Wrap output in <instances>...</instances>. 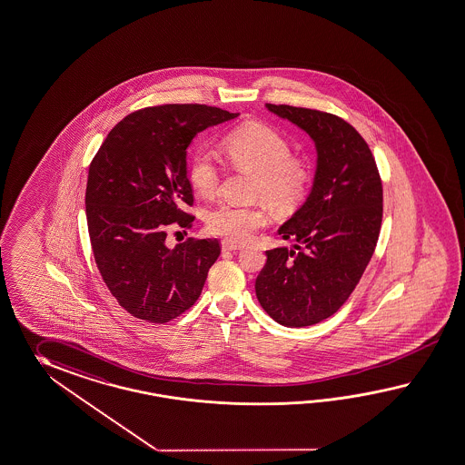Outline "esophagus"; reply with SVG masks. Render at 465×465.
<instances>
[{
	"label": "esophagus",
	"mask_w": 465,
	"mask_h": 465,
	"mask_svg": "<svg viewBox=\"0 0 465 465\" xmlns=\"http://www.w3.org/2000/svg\"><path fill=\"white\" fill-rule=\"evenodd\" d=\"M242 249H243L242 245H237V243H233V242H228V240L222 242V250H223V252H237V250Z\"/></svg>",
	"instance_id": "34e87169"
}]
</instances>
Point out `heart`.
Masks as SVG:
<instances>
[{"label": "heart", "instance_id": "b5f03b06", "mask_svg": "<svg viewBox=\"0 0 465 465\" xmlns=\"http://www.w3.org/2000/svg\"><path fill=\"white\" fill-rule=\"evenodd\" d=\"M223 151L237 170L253 173L252 196L277 212H292L309 196L314 183L311 161L292 153L289 137L272 125L247 123L223 137ZM190 182L204 198L215 196L222 171L210 151L200 149L190 163ZM269 215L263 204L220 203L206 218L208 230L233 243H243L265 227Z\"/></svg>", "mask_w": 465, "mask_h": 465}]
</instances>
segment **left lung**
I'll list each match as a JSON object with an SVG mask.
<instances>
[{
	"label": "left lung",
	"instance_id": "8db88e82",
	"mask_svg": "<svg viewBox=\"0 0 465 465\" xmlns=\"http://www.w3.org/2000/svg\"><path fill=\"white\" fill-rule=\"evenodd\" d=\"M316 141L317 171L306 203L279 235L294 249L267 250L255 292L282 326L317 324L350 299L373 257L383 220V183L373 153L340 115L267 104Z\"/></svg>",
	"mask_w": 465,
	"mask_h": 465
}]
</instances>
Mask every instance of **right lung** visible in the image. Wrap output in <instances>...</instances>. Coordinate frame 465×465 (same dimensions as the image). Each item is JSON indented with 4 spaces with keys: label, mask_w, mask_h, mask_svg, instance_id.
I'll list each match as a JSON object with an SVG mask.
<instances>
[{
    "label": "right lung",
    "mask_w": 465,
    "mask_h": 465,
    "mask_svg": "<svg viewBox=\"0 0 465 465\" xmlns=\"http://www.w3.org/2000/svg\"><path fill=\"white\" fill-rule=\"evenodd\" d=\"M238 114L204 104H164L125 115L89 166L85 213L103 281L131 316L164 324L202 294L222 245L186 238L166 247L173 228L193 227L186 148L208 125Z\"/></svg>",
    "instance_id": "right-lung-1"
}]
</instances>
